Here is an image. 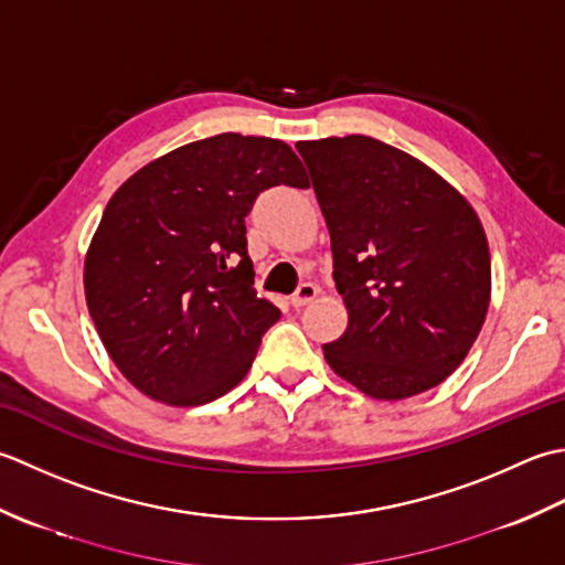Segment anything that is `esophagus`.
Wrapping results in <instances>:
<instances>
[{
  "instance_id": "34e87169",
  "label": "esophagus",
  "mask_w": 565,
  "mask_h": 565,
  "mask_svg": "<svg viewBox=\"0 0 565 565\" xmlns=\"http://www.w3.org/2000/svg\"><path fill=\"white\" fill-rule=\"evenodd\" d=\"M317 295H319V287L315 282H302L295 290V295L290 297V302H292V307H305L312 302Z\"/></svg>"
}]
</instances>
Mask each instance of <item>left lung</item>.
<instances>
[{
	"label": "left lung",
	"instance_id": "obj_1",
	"mask_svg": "<svg viewBox=\"0 0 565 565\" xmlns=\"http://www.w3.org/2000/svg\"><path fill=\"white\" fill-rule=\"evenodd\" d=\"M349 309L324 343L333 373L375 399L436 387L463 363L490 305V250L473 206L371 136L299 141Z\"/></svg>",
	"mask_w": 565,
	"mask_h": 565
}]
</instances>
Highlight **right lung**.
Returning <instances> with one entry per match:
<instances>
[{
	"label": "right lung",
	"mask_w": 565,
	"mask_h": 565,
	"mask_svg": "<svg viewBox=\"0 0 565 565\" xmlns=\"http://www.w3.org/2000/svg\"><path fill=\"white\" fill-rule=\"evenodd\" d=\"M309 188L287 143L218 134L180 146L114 192L85 258V297L124 377L198 407L246 377L280 309L253 290L246 216L263 190Z\"/></svg>",
	"instance_id": "add662e5"
}]
</instances>
